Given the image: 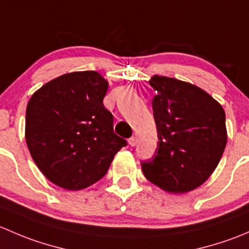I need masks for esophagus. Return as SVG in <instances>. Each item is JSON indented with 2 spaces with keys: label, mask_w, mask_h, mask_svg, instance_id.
<instances>
[{
  "label": "esophagus",
  "mask_w": 249,
  "mask_h": 249,
  "mask_svg": "<svg viewBox=\"0 0 249 249\" xmlns=\"http://www.w3.org/2000/svg\"><path fill=\"white\" fill-rule=\"evenodd\" d=\"M129 144L131 145V147H135V145L137 144V139H136V137H131V139H129Z\"/></svg>",
  "instance_id": "34e87169"
}]
</instances>
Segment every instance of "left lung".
<instances>
[{"label":"left lung","mask_w":249,"mask_h":249,"mask_svg":"<svg viewBox=\"0 0 249 249\" xmlns=\"http://www.w3.org/2000/svg\"><path fill=\"white\" fill-rule=\"evenodd\" d=\"M153 114L158 129L152 160L141 162L148 180L165 192L184 194L208 179L227 145L225 112L210 94L176 78L153 76Z\"/></svg>","instance_id":"1"}]
</instances>
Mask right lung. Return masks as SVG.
I'll return each instance as SVG.
<instances>
[{"instance_id":"1","label":"right lung","mask_w":249,"mask_h":249,"mask_svg":"<svg viewBox=\"0 0 249 249\" xmlns=\"http://www.w3.org/2000/svg\"><path fill=\"white\" fill-rule=\"evenodd\" d=\"M108 82L99 72H71L52 79L31 96L25 139L35 164L67 190L101 179L126 141L113 132L104 106Z\"/></svg>"}]
</instances>
